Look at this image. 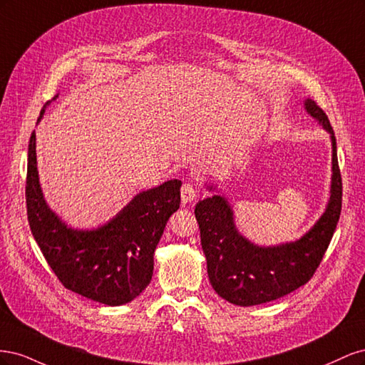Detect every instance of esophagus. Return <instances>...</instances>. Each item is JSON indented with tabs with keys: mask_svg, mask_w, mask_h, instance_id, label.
<instances>
[{
	"mask_svg": "<svg viewBox=\"0 0 365 365\" xmlns=\"http://www.w3.org/2000/svg\"><path fill=\"white\" fill-rule=\"evenodd\" d=\"M195 197H196V189H195V187L192 184H189V182L182 184V187H181V201H182V204L193 202Z\"/></svg>",
	"mask_w": 365,
	"mask_h": 365,
	"instance_id": "esophagus-1",
	"label": "esophagus"
}]
</instances>
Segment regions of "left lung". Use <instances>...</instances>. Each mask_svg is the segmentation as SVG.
<instances>
[{"mask_svg":"<svg viewBox=\"0 0 365 365\" xmlns=\"http://www.w3.org/2000/svg\"><path fill=\"white\" fill-rule=\"evenodd\" d=\"M304 109L330 134L332 182L324 213L303 237L275 247H259L239 233L233 208L224 196L205 197L195 207L210 283L217 295L233 304L268 303L306 284L332 240L342 201L336 140L322 108L306 98ZM208 189L212 190L213 185Z\"/></svg>","mask_w":365,"mask_h":365,"instance_id":"1","label":"left lung"}]
</instances>
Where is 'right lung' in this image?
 Instances as JSON below:
<instances>
[{
	"label": "right lung",
	"instance_id": "obj_1",
	"mask_svg": "<svg viewBox=\"0 0 365 365\" xmlns=\"http://www.w3.org/2000/svg\"><path fill=\"white\" fill-rule=\"evenodd\" d=\"M43 108L38 121L46 113ZM180 180L165 181L134 196L105 225L74 230L43 200L36 168V134L31 132L26 181L31 235L65 288L90 300L120 306L146 289L153 274V252L169 217L180 208Z\"/></svg>",
	"mask_w": 365,
	"mask_h": 365
}]
</instances>
